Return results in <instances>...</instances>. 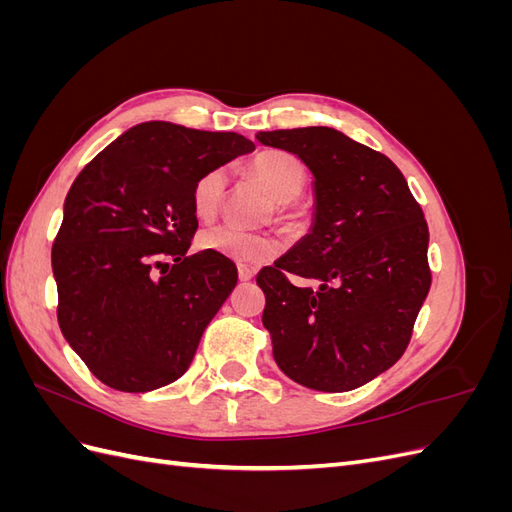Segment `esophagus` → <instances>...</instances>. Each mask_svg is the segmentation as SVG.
Here are the masks:
<instances>
[{"label": "esophagus", "mask_w": 512, "mask_h": 512, "mask_svg": "<svg viewBox=\"0 0 512 512\" xmlns=\"http://www.w3.org/2000/svg\"><path fill=\"white\" fill-rule=\"evenodd\" d=\"M254 273H256L254 269L241 265V267H239V282H250L252 277H254Z\"/></svg>", "instance_id": "34e87169"}]
</instances>
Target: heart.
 I'll return each mask as SVG.
<instances>
[{
    "mask_svg": "<svg viewBox=\"0 0 512 512\" xmlns=\"http://www.w3.org/2000/svg\"><path fill=\"white\" fill-rule=\"evenodd\" d=\"M254 179L265 188L277 203V213L290 224H299L303 220L301 207L294 205L307 183L305 166L284 151H262L254 158L252 166ZM228 175L224 168L207 170L200 175L192 188V209L200 220H211L218 213L222 198L226 192ZM198 247L205 252L224 256L232 262L250 265V262H262L273 258L280 252V241L269 232L243 230L239 226L220 224L203 230L198 235Z\"/></svg>",
    "mask_w": 512,
    "mask_h": 512,
    "instance_id": "b5f03b06",
    "label": "heart"
}]
</instances>
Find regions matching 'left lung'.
<instances>
[{"label":"left lung","instance_id":"left-lung-1","mask_svg":"<svg viewBox=\"0 0 512 512\" xmlns=\"http://www.w3.org/2000/svg\"><path fill=\"white\" fill-rule=\"evenodd\" d=\"M256 141L297 156L314 177L312 228L256 277L273 359L307 389H359L399 361L425 303V215L389 158L339 130H273Z\"/></svg>","mask_w":512,"mask_h":512}]
</instances>
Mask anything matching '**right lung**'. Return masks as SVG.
Returning a JSON list of instances; mask_svg holds the SVG:
<instances>
[{
    "label": "right lung",
    "mask_w": 512,
    "mask_h": 512,
    "mask_svg": "<svg viewBox=\"0 0 512 512\" xmlns=\"http://www.w3.org/2000/svg\"><path fill=\"white\" fill-rule=\"evenodd\" d=\"M256 147L235 132L145 121L117 136L74 179L51 265L57 320L100 382L147 393L188 371L200 337L237 286V267L188 254L192 188Z\"/></svg>",
    "instance_id": "obj_1"
}]
</instances>
